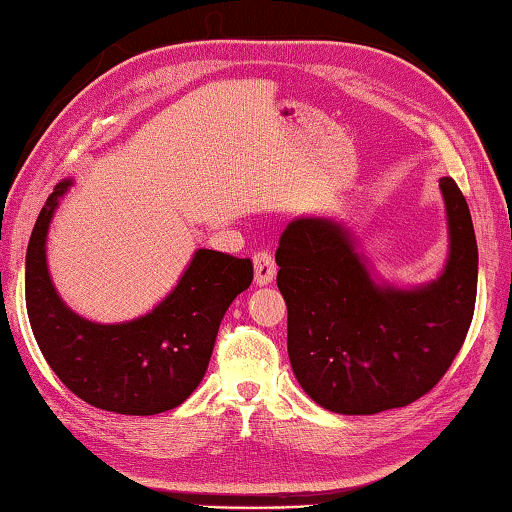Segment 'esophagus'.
Returning a JSON list of instances; mask_svg holds the SVG:
<instances>
[{
	"label": "esophagus",
	"mask_w": 512,
	"mask_h": 512,
	"mask_svg": "<svg viewBox=\"0 0 512 512\" xmlns=\"http://www.w3.org/2000/svg\"><path fill=\"white\" fill-rule=\"evenodd\" d=\"M254 274L258 285H270L276 276V263L270 251H256L254 254Z\"/></svg>",
	"instance_id": "1"
}]
</instances>
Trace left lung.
Listing matches in <instances>:
<instances>
[{
  "label": "left lung",
  "instance_id": "1",
  "mask_svg": "<svg viewBox=\"0 0 512 512\" xmlns=\"http://www.w3.org/2000/svg\"><path fill=\"white\" fill-rule=\"evenodd\" d=\"M450 229L443 274L420 288L373 283L344 224L297 218L281 233L276 285L288 306L292 371L328 411L369 416L423 398L450 369L477 301L479 251L468 202L441 177Z\"/></svg>",
  "mask_w": 512,
  "mask_h": 512
}]
</instances>
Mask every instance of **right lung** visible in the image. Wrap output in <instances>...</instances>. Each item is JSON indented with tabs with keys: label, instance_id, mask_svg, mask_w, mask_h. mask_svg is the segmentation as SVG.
<instances>
[{
	"label": "right lung",
	"instance_id": "1",
	"mask_svg": "<svg viewBox=\"0 0 512 512\" xmlns=\"http://www.w3.org/2000/svg\"><path fill=\"white\" fill-rule=\"evenodd\" d=\"M71 179L60 182L35 220L26 249V312L44 360L92 407L155 416L191 396L209 366L220 321L254 279L249 258L197 249L175 290L148 315L94 324L69 310L47 267V231Z\"/></svg>",
	"mask_w": 512,
	"mask_h": 512
}]
</instances>
